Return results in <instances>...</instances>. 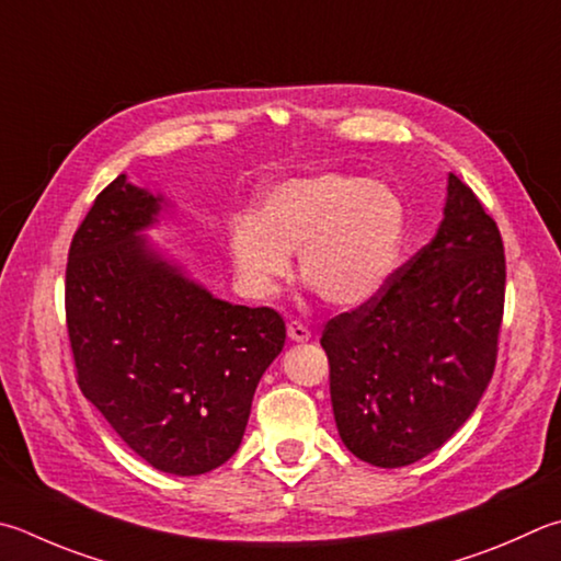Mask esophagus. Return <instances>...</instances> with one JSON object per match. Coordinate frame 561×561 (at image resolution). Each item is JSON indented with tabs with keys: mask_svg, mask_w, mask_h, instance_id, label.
Segmentation results:
<instances>
[{
	"mask_svg": "<svg viewBox=\"0 0 561 561\" xmlns=\"http://www.w3.org/2000/svg\"><path fill=\"white\" fill-rule=\"evenodd\" d=\"M287 333H289V339H291L294 343H307V341L311 339V331H309L307 325H304L301 321H297V319H291V321L287 323Z\"/></svg>",
	"mask_w": 561,
	"mask_h": 561,
	"instance_id": "34e87169",
	"label": "esophagus"
}]
</instances>
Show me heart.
Returning <instances> with one entry per match:
<instances>
[{
  "label": "heart",
  "mask_w": 561,
  "mask_h": 561,
  "mask_svg": "<svg viewBox=\"0 0 561 561\" xmlns=\"http://www.w3.org/2000/svg\"><path fill=\"white\" fill-rule=\"evenodd\" d=\"M400 196L360 176L323 174L282 181L257 213L228 226L230 257L257 297H270L299 252V274L333 307H360L392 277L404 245Z\"/></svg>",
  "instance_id": "1"
}]
</instances>
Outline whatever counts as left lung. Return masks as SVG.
Here are the masks:
<instances>
[{"mask_svg":"<svg viewBox=\"0 0 561 561\" xmlns=\"http://www.w3.org/2000/svg\"><path fill=\"white\" fill-rule=\"evenodd\" d=\"M503 301L501 230L449 174L430 245L323 329L333 416L348 451L400 468L449 442L493 378Z\"/></svg>","mask_w":561,"mask_h":561,"instance_id":"obj_1","label":"left lung"}]
</instances>
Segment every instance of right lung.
I'll use <instances>...</instances> for the list:
<instances>
[{"label": "right lung", "instance_id": "1", "mask_svg": "<svg viewBox=\"0 0 561 561\" xmlns=\"http://www.w3.org/2000/svg\"><path fill=\"white\" fill-rule=\"evenodd\" d=\"M164 206L125 174L95 198L68 252V339L80 390L119 439L159 471L201 476L238 451L287 329L274 309L213 297L151 245Z\"/></svg>", "mask_w": 561, "mask_h": 561}]
</instances>
